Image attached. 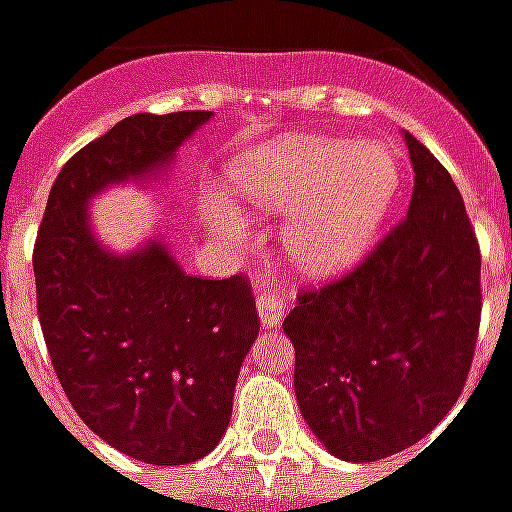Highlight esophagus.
<instances>
[{"instance_id":"esophagus-1","label":"esophagus","mask_w":512,"mask_h":512,"mask_svg":"<svg viewBox=\"0 0 512 512\" xmlns=\"http://www.w3.org/2000/svg\"><path fill=\"white\" fill-rule=\"evenodd\" d=\"M257 312H260V321L266 329H274L282 323L285 318V307H282V301L277 296H271L266 290H257Z\"/></svg>"}]
</instances>
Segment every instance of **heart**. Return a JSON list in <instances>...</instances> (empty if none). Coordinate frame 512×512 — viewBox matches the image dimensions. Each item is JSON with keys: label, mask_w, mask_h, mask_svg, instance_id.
<instances>
[{"label": "heart", "mask_w": 512, "mask_h": 512, "mask_svg": "<svg viewBox=\"0 0 512 512\" xmlns=\"http://www.w3.org/2000/svg\"><path fill=\"white\" fill-rule=\"evenodd\" d=\"M233 189L260 211L288 213L282 246L310 274L351 266L376 238L397 194L395 158L378 145L345 139L277 142L246 153L230 169ZM216 233L244 235L224 200L208 202Z\"/></svg>", "instance_id": "1"}]
</instances>
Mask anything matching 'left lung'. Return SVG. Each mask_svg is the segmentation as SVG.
Returning <instances> with one entry per match:
<instances>
[{"label": "left lung", "instance_id": "8db88e82", "mask_svg": "<svg viewBox=\"0 0 512 512\" xmlns=\"http://www.w3.org/2000/svg\"><path fill=\"white\" fill-rule=\"evenodd\" d=\"M408 213L345 277L299 293V408L343 461L389 458L425 439L461 397L477 345L480 244L450 172L406 134Z\"/></svg>", "mask_w": 512, "mask_h": 512}]
</instances>
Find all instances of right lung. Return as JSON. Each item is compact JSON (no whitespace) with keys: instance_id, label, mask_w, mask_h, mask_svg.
Segmentation results:
<instances>
[{"instance_id":"1","label":"right lung","mask_w":512,"mask_h":512,"mask_svg":"<svg viewBox=\"0 0 512 512\" xmlns=\"http://www.w3.org/2000/svg\"><path fill=\"white\" fill-rule=\"evenodd\" d=\"M208 117L134 115L84 145L51 186L32 252L40 329L71 406L115 450L156 466L197 461L224 436L260 332L255 296L244 274H183L158 241L106 252L87 200L167 167Z\"/></svg>"}]
</instances>
